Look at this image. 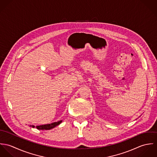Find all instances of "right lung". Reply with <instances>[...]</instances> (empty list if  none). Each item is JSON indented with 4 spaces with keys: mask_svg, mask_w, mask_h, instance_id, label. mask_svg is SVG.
Returning a JSON list of instances; mask_svg holds the SVG:
<instances>
[{
    "mask_svg": "<svg viewBox=\"0 0 157 157\" xmlns=\"http://www.w3.org/2000/svg\"><path fill=\"white\" fill-rule=\"evenodd\" d=\"M62 121L61 120V121H57V122H54V123H51V124L37 126L36 128L37 129H39V130H49V129H51L54 128V127L58 126L59 124H60L62 123ZM31 126L33 127V128L35 127L34 126Z\"/></svg>",
    "mask_w": 157,
    "mask_h": 157,
    "instance_id": "1",
    "label": "right lung"
}]
</instances>
